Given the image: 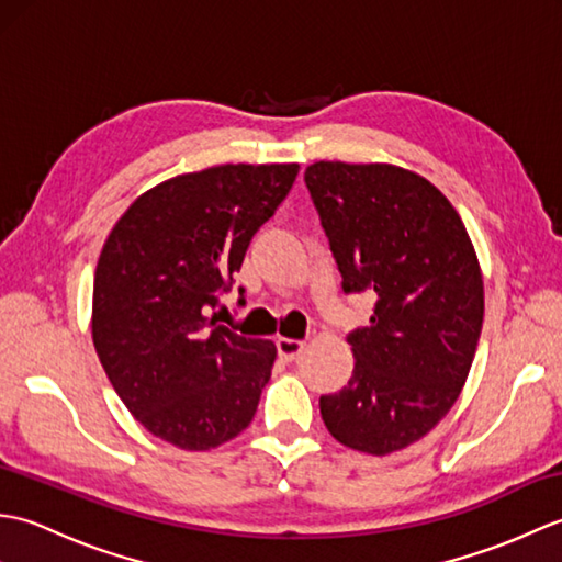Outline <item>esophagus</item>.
Masks as SVG:
<instances>
[{"label": "esophagus", "mask_w": 562, "mask_h": 562, "mask_svg": "<svg viewBox=\"0 0 562 562\" xmlns=\"http://www.w3.org/2000/svg\"><path fill=\"white\" fill-rule=\"evenodd\" d=\"M278 355H280V360H284V362H294V360H300V355L304 352V348L306 345L304 342H300V340H290V338H280L278 342Z\"/></svg>", "instance_id": "34e87169"}]
</instances>
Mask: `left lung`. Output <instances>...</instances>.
Wrapping results in <instances>:
<instances>
[{"label": "left lung", "mask_w": 562, "mask_h": 562, "mask_svg": "<svg viewBox=\"0 0 562 562\" xmlns=\"http://www.w3.org/2000/svg\"><path fill=\"white\" fill-rule=\"evenodd\" d=\"M345 294H374L350 330L355 372L321 396L340 445L384 457L425 437L457 403L483 328V278L459 212L423 176L389 164L304 171Z\"/></svg>", "instance_id": "8db88e82"}]
</instances>
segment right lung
<instances>
[{"label": "right lung", "instance_id": "right-lung-1", "mask_svg": "<svg viewBox=\"0 0 562 562\" xmlns=\"http://www.w3.org/2000/svg\"><path fill=\"white\" fill-rule=\"evenodd\" d=\"M296 164H224L137 198L105 238L93 278V348L151 435L205 451L254 420L278 357L217 324L250 238L288 198ZM244 304V288H238Z\"/></svg>", "mask_w": 562, "mask_h": 562}]
</instances>
